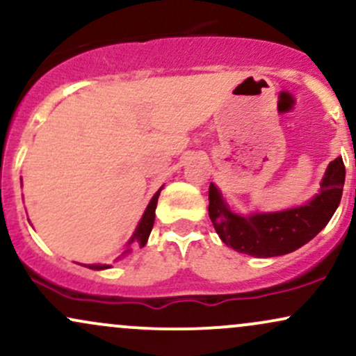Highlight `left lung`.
I'll list each match as a JSON object with an SVG mask.
<instances>
[{
	"instance_id": "1",
	"label": "left lung",
	"mask_w": 356,
	"mask_h": 356,
	"mask_svg": "<svg viewBox=\"0 0 356 356\" xmlns=\"http://www.w3.org/2000/svg\"><path fill=\"white\" fill-rule=\"evenodd\" d=\"M345 184V164L330 162L320 194L308 204L281 212L239 216L232 212L218 187L209 186V218L226 246L254 257L283 256L312 241L337 211Z\"/></svg>"
}]
</instances>
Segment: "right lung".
Segmentation results:
<instances>
[{"mask_svg":"<svg viewBox=\"0 0 356 356\" xmlns=\"http://www.w3.org/2000/svg\"><path fill=\"white\" fill-rule=\"evenodd\" d=\"M161 191H162V187L154 194L152 201H150L149 206H147V209L144 212V216H142L140 222H138L136 232H134V236L130 238L129 243L125 244V251L122 252V256L127 254V252H130V249L145 246L147 239H149V236H150V231H152V227H154L155 207H157V199H159V195H161ZM87 268H90V269H107V268H112V264H88Z\"/></svg>","mask_w":356,"mask_h":356,"instance_id":"add662e5","label":"right lung"}]
</instances>
